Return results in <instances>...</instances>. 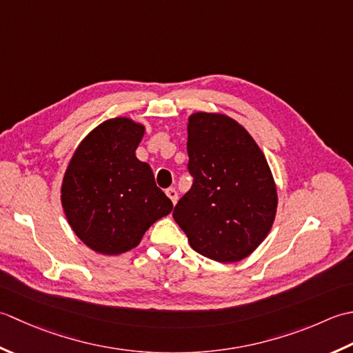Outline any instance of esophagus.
I'll return each mask as SVG.
<instances>
[{"instance_id": "1", "label": "esophagus", "mask_w": 353, "mask_h": 353, "mask_svg": "<svg viewBox=\"0 0 353 353\" xmlns=\"http://www.w3.org/2000/svg\"><path fill=\"white\" fill-rule=\"evenodd\" d=\"M166 195L170 198V201H172V204H176V201H178V192L174 189V187H169V189L166 190Z\"/></svg>"}]
</instances>
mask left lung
Segmentation results:
<instances>
[{
    "label": "left lung",
    "mask_w": 353,
    "mask_h": 353,
    "mask_svg": "<svg viewBox=\"0 0 353 353\" xmlns=\"http://www.w3.org/2000/svg\"><path fill=\"white\" fill-rule=\"evenodd\" d=\"M187 154L193 184L172 216L196 253L239 262L261 245L276 218L267 158L245 128L214 112L189 117Z\"/></svg>",
    "instance_id": "1"
}]
</instances>
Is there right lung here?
<instances>
[{"instance_id":"1","label":"right lung","mask_w":353,"mask_h":353,"mask_svg":"<svg viewBox=\"0 0 353 353\" xmlns=\"http://www.w3.org/2000/svg\"><path fill=\"white\" fill-rule=\"evenodd\" d=\"M145 126L116 117L100 123L74 150L61 201L70 227L86 247L116 256L139 245L146 230L174 204L135 157Z\"/></svg>"}]
</instances>
